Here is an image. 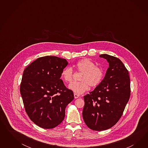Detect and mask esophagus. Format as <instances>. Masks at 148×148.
<instances>
[{"label":"esophagus","instance_id":"1","mask_svg":"<svg viewBox=\"0 0 148 148\" xmlns=\"http://www.w3.org/2000/svg\"><path fill=\"white\" fill-rule=\"evenodd\" d=\"M74 98L77 99L78 98L80 97V95L74 93Z\"/></svg>","mask_w":148,"mask_h":148}]
</instances>
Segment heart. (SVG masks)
Segmentation results:
<instances>
[{
	"label": "heart",
	"mask_w": 148,
	"mask_h": 148,
	"mask_svg": "<svg viewBox=\"0 0 148 148\" xmlns=\"http://www.w3.org/2000/svg\"><path fill=\"white\" fill-rule=\"evenodd\" d=\"M78 72L82 73L79 78L80 82H73L69 86L75 94L84 93L89 89V86L94 87L99 85L103 80V69L96 67L95 64L87 58L78 61L75 65ZM73 75V71L71 67L64 68L61 72V77L66 82H71Z\"/></svg>",
	"instance_id": "b5f03b06"
}]
</instances>
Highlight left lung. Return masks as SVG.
<instances>
[{"mask_svg": "<svg viewBox=\"0 0 148 148\" xmlns=\"http://www.w3.org/2000/svg\"><path fill=\"white\" fill-rule=\"evenodd\" d=\"M99 57L107 60L109 67L100 84L84 97L82 111L86 124L95 131L107 130L114 125L130 96L129 74L121 60L108 54Z\"/></svg>", "mask_w": 148, "mask_h": 148, "instance_id": "1", "label": "left lung"}]
</instances>
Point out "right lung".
Listing matches in <instances>:
<instances>
[{
  "label": "right lung",
  "mask_w": 148,
  "mask_h": 148,
  "mask_svg": "<svg viewBox=\"0 0 148 148\" xmlns=\"http://www.w3.org/2000/svg\"><path fill=\"white\" fill-rule=\"evenodd\" d=\"M67 60L54 56L36 59L24 71L20 92L27 114L37 125L52 129L65 116V110L74 99L71 90L60 79Z\"/></svg>",
  "instance_id": "add662e5"
}]
</instances>
